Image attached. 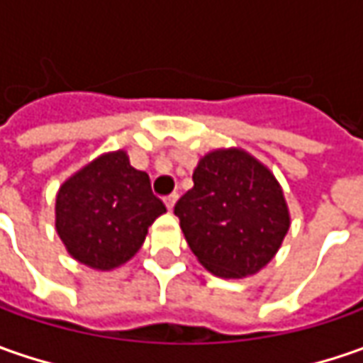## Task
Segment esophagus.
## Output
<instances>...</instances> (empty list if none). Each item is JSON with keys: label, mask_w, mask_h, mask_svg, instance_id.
<instances>
[{"label": "esophagus", "mask_w": 363, "mask_h": 363, "mask_svg": "<svg viewBox=\"0 0 363 363\" xmlns=\"http://www.w3.org/2000/svg\"><path fill=\"white\" fill-rule=\"evenodd\" d=\"M175 202H177V196H175V194H172V196H167V198H165V206H167V210H169V212L174 210Z\"/></svg>", "instance_id": "obj_1"}]
</instances>
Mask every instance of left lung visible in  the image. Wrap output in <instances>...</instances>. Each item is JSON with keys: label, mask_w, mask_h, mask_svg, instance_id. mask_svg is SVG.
Here are the masks:
<instances>
[{"label": "left lung", "mask_w": 363, "mask_h": 363, "mask_svg": "<svg viewBox=\"0 0 363 363\" xmlns=\"http://www.w3.org/2000/svg\"><path fill=\"white\" fill-rule=\"evenodd\" d=\"M191 252L220 279L262 271L291 228L285 194L271 169L240 147L200 157L194 188L175 203Z\"/></svg>", "instance_id": "1"}]
</instances>
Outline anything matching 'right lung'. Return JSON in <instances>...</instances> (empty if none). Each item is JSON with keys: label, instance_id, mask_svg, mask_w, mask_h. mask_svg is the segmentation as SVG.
I'll return each instance as SVG.
<instances>
[{"label": "right lung", "instance_id": "obj_1", "mask_svg": "<svg viewBox=\"0 0 363 363\" xmlns=\"http://www.w3.org/2000/svg\"><path fill=\"white\" fill-rule=\"evenodd\" d=\"M56 232L80 264L113 271L129 262L165 212L145 172L125 149L108 151L70 175L56 194Z\"/></svg>", "mask_w": 363, "mask_h": 363}]
</instances>
